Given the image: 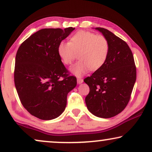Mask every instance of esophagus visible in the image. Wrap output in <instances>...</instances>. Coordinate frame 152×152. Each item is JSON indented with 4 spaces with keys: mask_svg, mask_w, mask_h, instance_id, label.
Returning a JSON list of instances; mask_svg holds the SVG:
<instances>
[{
    "mask_svg": "<svg viewBox=\"0 0 152 152\" xmlns=\"http://www.w3.org/2000/svg\"><path fill=\"white\" fill-rule=\"evenodd\" d=\"M77 84H82V83L84 82V80H83V79H82V78H77Z\"/></svg>",
    "mask_w": 152,
    "mask_h": 152,
    "instance_id": "obj_1",
    "label": "esophagus"
}]
</instances>
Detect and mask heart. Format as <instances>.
Listing matches in <instances>:
<instances>
[{
	"mask_svg": "<svg viewBox=\"0 0 152 152\" xmlns=\"http://www.w3.org/2000/svg\"><path fill=\"white\" fill-rule=\"evenodd\" d=\"M109 41L104 36L88 31H79L70 37V42L61 41L57 52L61 61L70 65L77 54L80 60L71 68L72 72L82 76L89 70H96L107 61L109 53Z\"/></svg>",
	"mask_w": 152,
	"mask_h": 152,
	"instance_id": "heart-1",
	"label": "heart"
}]
</instances>
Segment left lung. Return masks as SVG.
<instances>
[{
	"label": "left lung",
	"instance_id": "left-lung-1",
	"mask_svg": "<svg viewBox=\"0 0 152 152\" xmlns=\"http://www.w3.org/2000/svg\"><path fill=\"white\" fill-rule=\"evenodd\" d=\"M109 41L104 64L84 81L90 91L85 98L88 111L99 118L115 116L125 109L136 80L134 56L125 41L103 28H95Z\"/></svg>",
	"mask_w": 152,
	"mask_h": 152
}]
</instances>
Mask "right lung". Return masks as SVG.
I'll return each mask as SVG.
<instances>
[{"label": "right lung", "instance_id": "add662e5", "mask_svg": "<svg viewBox=\"0 0 152 152\" xmlns=\"http://www.w3.org/2000/svg\"><path fill=\"white\" fill-rule=\"evenodd\" d=\"M74 28H45L24 41L18 48L14 84L22 105L31 115L53 120L63 113L67 95L77 85L57 52L59 43Z\"/></svg>", "mask_w": 152, "mask_h": 152}]
</instances>
